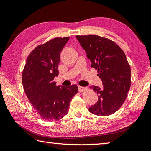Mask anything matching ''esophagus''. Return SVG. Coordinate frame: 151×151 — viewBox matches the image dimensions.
Wrapping results in <instances>:
<instances>
[{
  "label": "esophagus",
  "instance_id": "1",
  "mask_svg": "<svg viewBox=\"0 0 151 151\" xmlns=\"http://www.w3.org/2000/svg\"><path fill=\"white\" fill-rule=\"evenodd\" d=\"M86 90H87V88L83 87V86H78V91L79 92H83Z\"/></svg>",
  "mask_w": 151,
  "mask_h": 151
}]
</instances>
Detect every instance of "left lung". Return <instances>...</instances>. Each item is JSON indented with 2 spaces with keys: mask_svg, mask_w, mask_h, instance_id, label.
<instances>
[{
  "mask_svg": "<svg viewBox=\"0 0 151 151\" xmlns=\"http://www.w3.org/2000/svg\"><path fill=\"white\" fill-rule=\"evenodd\" d=\"M91 61V67L98 71L103 87L91 86L98 94V101L89 112L106 116L121 108L131 87V67L126 55L115 42L107 38L90 35L76 36Z\"/></svg>",
  "mask_w": 151,
  "mask_h": 151,
  "instance_id": "1",
  "label": "left lung"
}]
</instances>
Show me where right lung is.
Masks as SVG:
<instances>
[{"label":"right lung","instance_id":"1","mask_svg":"<svg viewBox=\"0 0 151 151\" xmlns=\"http://www.w3.org/2000/svg\"><path fill=\"white\" fill-rule=\"evenodd\" d=\"M69 37H57L37 46L28 57L22 83L30 103L45 121L59 120L68 113L70 101L78 93L75 85L57 86L60 54Z\"/></svg>","mask_w":151,"mask_h":151}]
</instances>
